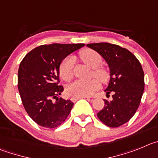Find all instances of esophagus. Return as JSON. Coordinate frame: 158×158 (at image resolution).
<instances>
[{
    "mask_svg": "<svg viewBox=\"0 0 158 158\" xmlns=\"http://www.w3.org/2000/svg\"><path fill=\"white\" fill-rule=\"evenodd\" d=\"M89 98V97H81V98H72V99H71V100L72 101V102H76V101L78 100V99H79V98Z\"/></svg>",
    "mask_w": 158,
    "mask_h": 158,
    "instance_id": "1",
    "label": "esophagus"
}]
</instances>
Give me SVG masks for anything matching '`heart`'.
Wrapping results in <instances>:
<instances>
[{
	"label": "heart",
	"instance_id": "obj_1",
	"mask_svg": "<svg viewBox=\"0 0 158 158\" xmlns=\"http://www.w3.org/2000/svg\"><path fill=\"white\" fill-rule=\"evenodd\" d=\"M79 56L86 64L93 68L92 76L98 78L102 83L109 82L110 72L106 66L100 65L102 57L98 52L91 49H84L79 52ZM73 64V57L69 56L65 58L60 65V76L66 82H70L74 77ZM96 78H92L87 81H76L68 87L67 94L72 98L91 96L100 87L101 83Z\"/></svg>",
	"mask_w": 158,
	"mask_h": 158
}]
</instances>
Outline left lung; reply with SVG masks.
<instances>
[{"label": "left lung", "mask_w": 158, "mask_h": 158, "mask_svg": "<svg viewBox=\"0 0 158 158\" xmlns=\"http://www.w3.org/2000/svg\"><path fill=\"white\" fill-rule=\"evenodd\" d=\"M86 45L102 55L110 69V81L105 91L106 96L113 94L112 99H104L106 106L97 116L108 127H120L131 119L141 102L145 86L141 64L120 45L107 42Z\"/></svg>", "instance_id": "obj_1"}]
</instances>
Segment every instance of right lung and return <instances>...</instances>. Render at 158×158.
Masks as SVG:
<instances>
[{
  "label": "right lung",
  "mask_w": 158,
  "mask_h": 158,
  "mask_svg": "<svg viewBox=\"0 0 158 158\" xmlns=\"http://www.w3.org/2000/svg\"><path fill=\"white\" fill-rule=\"evenodd\" d=\"M85 44L42 45L30 51L18 70V89L23 106L38 125L54 128L61 125L71 113L74 103L59 98L64 91L60 86L59 68L64 59Z\"/></svg>",
  "instance_id": "add662e5"
}]
</instances>
